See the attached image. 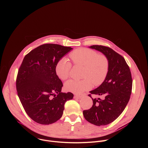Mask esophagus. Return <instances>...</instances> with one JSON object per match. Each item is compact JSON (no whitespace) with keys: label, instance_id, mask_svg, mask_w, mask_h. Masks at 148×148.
I'll return each instance as SVG.
<instances>
[{"label":"esophagus","instance_id":"1","mask_svg":"<svg viewBox=\"0 0 148 148\" xmlns=\"http://www.w3.org/2000/svg\"><path fill=\"white\" fill-rule=\"evenodd\" d=\"M84 95H85V94H79V95H74V97H75V98H81V97H84Z\"/></svg>","mask_w":148,"mask_h":148}]
</instances>
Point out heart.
<instances>
[{"mask_svg": "<svg viewBox=\"0 0 148 148\" xmlns=\"http://www.w3.org/2000/svg\"><path fill=\"white\" fill-rule=\"evenodd\" d=\"M70 57L76 66L84 67L81 80L70 79L65 84V89L69 92L80 94L90 90L92 84L98 86L105 81L110 69L109 60L104 54L92 50L80 48L70 54ZM72 67L71 63L66 58L60 59L55 66V72L59 78L65 80L69 78Z\"/></svg>", "mask_w": 148, "mask_h": 148, "instance_id": "heart-1", "label": "heart"}]
</instances>
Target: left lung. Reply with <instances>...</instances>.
I'll list each match as a JSON object with an SVG mask.
<instances>
[{
	"instance_id": "8db88e82",
	"label": "left lung",
	"mask_w": 148,
	"mask_h": 148,
	"mask_svg": "<svg viewBox=\"0 0 148 148\" xmlns=\"http://www.w3.org/2000/svg\"><path fill=\"white\" fill-rule=\"evenodd\" d=\"M102 53L109 60L108 75L101 85L88 95L93 101L92 107L83 111L85 119L95 125H108L114 121L123 111L132 92V78L125 58L112 49L103 46L90 47ZM91 94L102 96L92 99Z\"/></svg>"
}]
</instances>
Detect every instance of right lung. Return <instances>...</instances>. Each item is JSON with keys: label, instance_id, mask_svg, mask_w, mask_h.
<instances>
[{"label": "right lung", "instance_id": "1", "mask_svg": "<svg viewBox=\"0 0 148 148\" xmlns=\"http://www.w3.org/2000/svg\"><path fill=\"white\" fill-rule=\"evenodd\" d=\"M73 48L44 44L26 54L16 78L18 97L29 116L38 123L49 125L62 115L71 92H61L62 82L55 72L57 62Z\"/></svg>", "mask_w": 148, "mask_h": 148}]
</instances>
